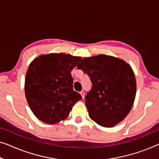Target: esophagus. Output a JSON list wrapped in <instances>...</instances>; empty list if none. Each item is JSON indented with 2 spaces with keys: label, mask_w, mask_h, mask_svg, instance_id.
I'll list each match as a JSON object with an SVG mask.
<instances>
[{
  "label": "esophagus",
  "mask_w": 159,
  "mask_h": 159,
  "mask_svg": "<svg viewBox=\"0 0 159 159\" xmlns=\"http://www.w3.org/2000/svg\"><path fill=\"white\" fill-rule=\"evenodd\" d=\"M80 93V95H81L82 98H85V93H84V91H81Z\"/></svg>",
  "instance_id": "esophagus-1"
}]
</instances>
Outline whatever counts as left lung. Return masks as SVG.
<instances>
[{"instance_id":"obj_1","label":"left lung","mask_w":159,"mask_h":159,"mask_svg":"<svg viewBox=\"0 0 159 159\" xmlns=\"http://www.w3.org/2000/svg\"><path fill=\"white\" fill-rule=\"evenodd\" d=\"M79 69L90 77L91 91L86 96L89 116L103 127H113L131 111L136 93L132 68L113 56L98 55L80 60Z\"/></svg>"}]
</instances>
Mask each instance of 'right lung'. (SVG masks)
Returning <instances> with one entry per match:
<instances>
[{"label": "right lung", "mask_w": 159, "mask_h": 159, "mask_svg": "<svg viewBox=\"0 0 159 159\" xmlns=\"http://www.w3.org/2000/svg\"><path fill=\"white\" fill-rule=\"evenodd\" d=\"M80 57L66 53L41 55L30 63L25 79L28 106L41 121L54 124L66 119L82 97L73 91L71 70Z\"/></svg>", "instance_id": "1"}]
</instances>
